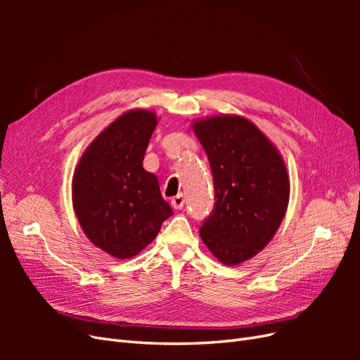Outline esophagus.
Listing matches in <instances>:
<instances>
[{
	"label": "esophagus",
	"instance_id": "obj_1",
	"mask_svg": "<svg viewBox=\"0 0 360 360\" xmlns=\"http://www.w3.org/2000/svg\"><path fill=\"white\" fill-rule=\"evenodd\" d=\"M171 205H172V209H176V210L183 209V205H184V197H183V195L181 193L176 195V197L171 200Z\"/></svg>",
	"mask_w": 360,
	"mask_h": 360
}]
</instances>
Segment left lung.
<instances>
[{
    "instance_id": "8db88e82",
    "label": "left lung",
    "mask_w": 360,
    "mask_h": 360,
    "mask_svg": "<svg viewBox=\"0 0 360 360\" xmlns=\"http://www.w3.org/2000/svg\"><path fill=\"white\" fill-rule=\"evenodd\" d=\"M192 129L209 158L216 198L200 228L201 240L222 264H242L269 245L284 219L290 200L285 162L242 115L198 118Z\"/></svg>"
}]
</instances>
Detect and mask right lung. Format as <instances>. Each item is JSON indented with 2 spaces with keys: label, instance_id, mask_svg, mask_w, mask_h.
I'll list each match as a JSON object with an SVG mask.
<instances>
[{
  "label": "right lung",
  "instance_id": "1",
  "mask_svg": "<svg viewBox=\"0 0 360 360\" xmlns=\"http://www.w3.org/2000/svg\"><path fill=\"white\" fill-rule=\"evenodd\" d=\"M153 111L135 108L85 148L72 179L75 214L89 240L117 259L138 255L172 214L158 177L143 168Z\"/></svg>",
  "mask_w": 360,
  "mask_h": 360
}]
</instances>
